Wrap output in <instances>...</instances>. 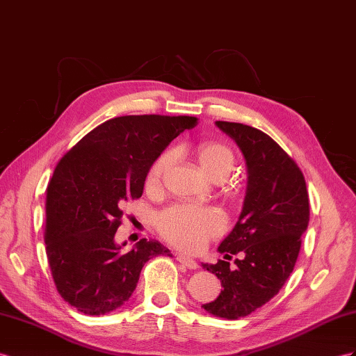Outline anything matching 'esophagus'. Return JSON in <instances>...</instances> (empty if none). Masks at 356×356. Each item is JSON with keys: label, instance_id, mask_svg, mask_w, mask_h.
<instances>
[{"label": "esophagus", "instance_id": "obj_1", "mask_svg": "<svg viewBox=\"0 0 356 356\" xmlns=\"http://www.w3.org/2000/svg\"><path fill=\"white\" fill-rule=\"evenodd\" d=\"M176 259H177L179 263H181V265H185L188 269H197L198 268V263L194 259L185 256V254H177Z\"/></svg>", "mask_w": 356, "mask_h": 356}]
</instances>
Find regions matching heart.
I'll return each instance as SVG.
<instances>
[{"label":"heart","instance_id":"heart-1","mask_svg":"<svg viewBox=\"0 0 356 356\" xmlns=\"http://www.w3.org/2000/svg\"><path fill=\"white\" fill-rule=\"evenodd\" d=\"M198 167L207 177L221 181L234 168V153L229 145L216 141H202L194 147ZM172 154L162 153L152 163L145 177V186L158 189L171 167ZM156 229L167 242L181 250L195 251L207 239L225 230V216L215 207H198L193 204H175L156 216Z\"/></svg>","mask_w":356,"mask_h":356}]
</instances>
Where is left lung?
<instances>
[{"label": "left lung", "mask_w": 356, "mask_h": 356, "mask_svg": "<svg viewBox=\"0 0 356 356\" xmlns=\"http://www.w3.org/2000/svg\"><path fill=\"white\" fill-rule=\"evenodd\" d=\"M216 126L239 145L248 168L239 221L218 251L224 259L239 252L243 257L234 260V270L225 260L203 265L222 286L220 296L203 308L236 321L269 302L284 286L308 227L309 203L302 171L269 135L242 123Z\"/></svg>", "instance_id": "left-lung-1"}]
</instances>
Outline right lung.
<instances>
[{
    "instance_id": "1",
    "label": "right lung",
    "mask_w": 356,
    "mask_h": 356,
    "mask_svg": "<svg viewBox=\"0 0 356 356\" xmlns=\"http://www.w3.org/2000/svg\"><path fill=\"white\" fill-rule=\"evenodd\" d=\"M189 115H123L99 124L57 163L47 189L44 243L54 282L78 312L102 316L131 298L145 261L170 256L158 241L115 243L123 207L143 195L152 163Z\"/></svg>"
}]
</instances>
